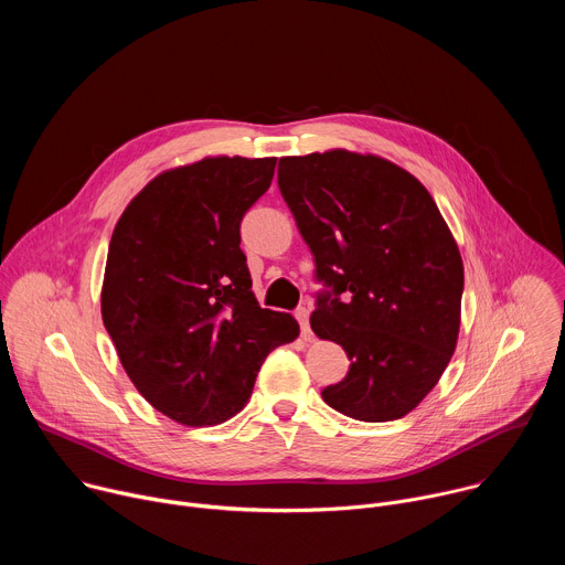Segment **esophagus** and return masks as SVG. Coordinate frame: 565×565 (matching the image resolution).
I'll list each match as a JSON object with an SVG mask.
<instances>
[{"instance_id":"34e87169","label":"esophagus","mask_w":565,"mask_h":565,"mask_svg":"<svg viewBox=\"0 0 565 565\" xmlns=\"http://www.w3.org/2000/svg\"><path fill=\"white\" fill-rule=\"evenodd\" d=\"M295 317H297V321H299L301 338H303V340H310V338H312V331H310V321H308V317H310V310H308V308H297V310H295Z\"/></svg>"}]
</instances>
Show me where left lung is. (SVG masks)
<instances>
[{
  "label": "left lung",
  "instance_id": "obj_1",
  "mask_svg": "<svg viewBox=\"0 0 565 565\" xmlns=\"http://www.w3.org/2000/svg\"><path fill=\"white\" fill-rule=\"evenodd\" d=\"M277 183L324 284L310 329L351 360L321 397L362 423L407 416L460 329L462 259L438 205L409 172L347 149L286 156Z\"/></svg>",
  "mask_w": 565,
  "mask_h": 565
}]
</instances>
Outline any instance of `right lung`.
<instances>
[{"mask_svg":"<svg viewBox=\"0 0 565 565\" xmlns=\"http://www.w3.org/2000/svg\"><path fill=\"white\" fill-rule=\"evenodd\" d=\"M277 158L216 156L156 177L109 241L103 321L153 409L218 425L244 409L266 355L299 324L262 308L241 218L270 188Z\"/></svg>","mask_w":565,"mask_h":565,"instance_id":"1","label":"right lung"}]
</instances>
